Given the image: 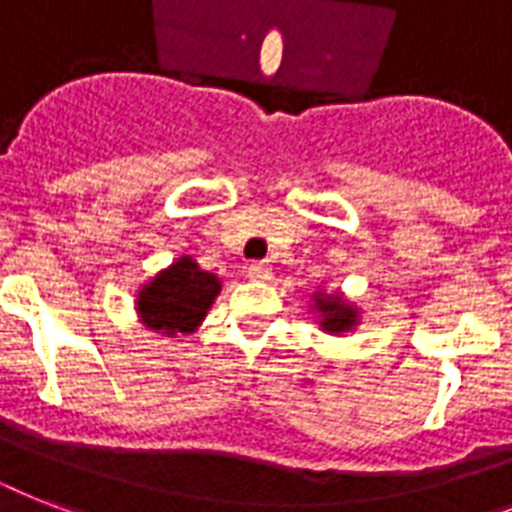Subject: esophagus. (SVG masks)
I'll list each match as a JSON object with an SVG mask.
<instances>
[{
	"instance_id": "1",
	"label": "esophagus",
	"mask_w": 512,
	"mask_h": 512,
	"mask_svg": "<svg viewBox=\"0 0 512 512\" xmlns=\"http://www.w3.org/2000/svg\"><path fill=\"white\" fill-rule=\"evenodd\" d=\"M247 273H249V279H252V281H271V276H273L271 265L260 263V260H255V263H249Z\"/></svg>"
}]
</instances>
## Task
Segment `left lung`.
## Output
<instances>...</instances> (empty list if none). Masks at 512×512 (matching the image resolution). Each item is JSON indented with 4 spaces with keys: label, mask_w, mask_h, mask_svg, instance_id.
<instances>
[{
    "label": "left lung",
    "mask_w": 512,
    "mask_h": 512,
    "mask_svg": "<svg viewBox=\"0 0 512 512\" xmlns=\"http://www.w3.org/2000/svg\"><path fill=\"white\" fill-rule=\"evenodd\" d=\"M313 308L311 311L319 313V327L327 335H345L353 327H358V308L348 303L340 292L327 295V292H316L311 297Z\"/></svg>",
    "instance_id": "obj_1"
}]
</instances>
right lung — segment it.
Wrapping results in <instances>:
<instances>
[{
    "mask_svg": "<svg viewBox=\"0 0 512 512\" xmlns=\"http://www.w3.org/2000/svg\"><path fill=\"white\" fill-rule=\"evenodd\" d=\"M220 289L223 281L215 273L201 271L191 255H183L140 287L135 311L151 332L164 337L191 335L201 327Z\"/></svg>",
    "mask_w": 512,
    "mask_h": 512,
    "instance_id": "1",
    "label": "right lung"
}]
</instances>
